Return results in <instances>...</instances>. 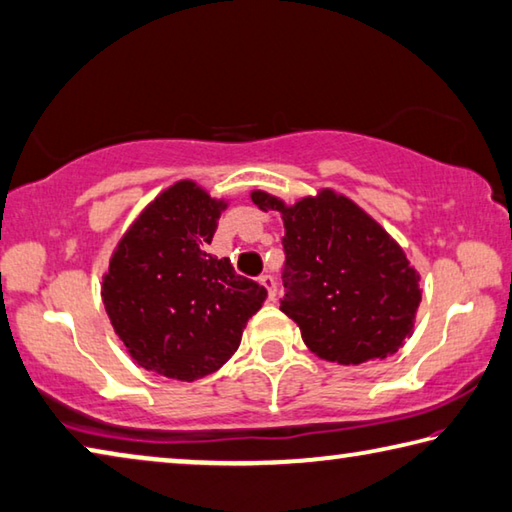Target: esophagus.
<instances>
[{
    "instance_id": "obj_1",
    "label": "esophagus",
    "mask_w": 512,
    "mask_h": 512,
    "mask_svg": "<svg viewBox=\"0 0 512 512\" xmlns=\"http://www.w3.org/2000/svg\"><path fill=\"white\" fill-rule=\"evenodd\" d=\"M258 281H261V286L267 290V299L274 301L276 299V279H274V276L272 274H263Z\"/></svg>"
}]
</instances>
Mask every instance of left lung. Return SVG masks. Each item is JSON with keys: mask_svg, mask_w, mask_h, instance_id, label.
Wrapping results in <instances>:
<instances>
[{"mask_svg": "<svg viewBox=\"0 0 512 512\" xmlns=\"http://www.w3.org/2000/svg\"><path fill=\"white\" fill-rule=\"evenodd\" d=\"M261 211H279L283 236L281 311L306 347L338 365L388 358L413 333L420 274L395 240L354 201L322 190L295 206L251 192Z\"/></svg>", "mask_w": 512, "mask_h": 512, "instance_id": "left-lung-1", "label": "left lung"}]
</instances>
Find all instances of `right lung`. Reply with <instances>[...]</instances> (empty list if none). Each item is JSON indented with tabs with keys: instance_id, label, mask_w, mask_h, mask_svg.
<instances>
[{
	"instance_id": "obj_1",
	"label": "right lung",
	"mask_w": 512,
	"mask_h": 512,
	"mask_svg": "<svg viewBox=\"0 0 512 512\" xmlns=\"http://www.w3.org/2000/svg\"><path fill=\"white\" fill-rule=\"evenodd\" d=\"M192 181L161 192L117 245L102 299L115 333L140 367L197 381L238 349L267 290L208 254L224 211Z\"/></svg>"
}]
</instances>
